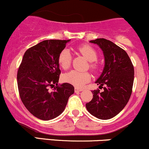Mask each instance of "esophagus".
<instances>
[{"label":"esophagus","mask_w":149,"mask_h":149,"mask_svg":"<svg viewBox=\"0 0 149 149\" xmlns=\"http://www.w3.org/2000/svg\"><path fill=\"white\" fill-rule=\"evenodd\" d=\"M81 91H83V89H79V88H75V92H81Z\"/></svg>","instance_id":"1"}]
</instances>
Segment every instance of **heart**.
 Segmentation results:
<instances>
[{
	"label": "heart",
	"instance_id": "heart-1",
	"mask_svg": "<svg viewBox=\"0 0 149 149\" xmlns=\"http://www.w3.org/2000/svg\"><path fill=\"white\" fill-rule=\"evenodd\" d=\"M77 51L81 54L87 60L90 62V68L92 70H96L97 65L94 61L97 59V53L95 49L88 45H83L77 47ZM72 56L68 49H64L59 52L58 55L57 61L59 66L62 69H67L71 65ZM91 76L88 72H80L73 71L65 73L63 76V80L65 83H69L77 88H83L84 85L90 80Z\"/></svg>",
	"mask_w": 149,
	"mask_h": 149
}]
</instances>
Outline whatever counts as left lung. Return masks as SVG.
I'll return each instance as SVG.
<instances>
[{
	"label": "left lung",
	"mask_w": 149,
	"mask_h": 149,
	"mask_svg": "<svg viewBox=\"0 0 149 149\" xmlns=\"http://www.w3.org/2000/svg\"><path fill=\"white\" fill-rule=\"evenodd\" d=\"M90 42L98 45L104 53L103 72L95 82L104 91L99 89L92 91L93 98L85 106L90 113L97 118L110 119L124 109L130 98L134 66L127 52L110 40L97 38Z\"/></svg>",
	"instance_id": "8db88e82"
}]
</instances>
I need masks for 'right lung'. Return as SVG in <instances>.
Here are the masks:
<instances>
[{
    "label": "right lung",
    "instance_id": "obj_1",
    "mask_svg": "<svg viewBox=\"0 0 149 149\" xmlns=\"http://www.w3.org/2000/svg\"><path fill=\"white\" fill-rule=\"evenodd\" d=\"M70 40H46L30 47L24 54L17 71V85L22 103L35 117L49 120L64 111L74 92L69 83L58 85L61 71L57 58ZM56 86L54 91L49 86Z\"/></svg>",
    "mask_w": 149,
    "mask_h": 149
}]
</instances>
